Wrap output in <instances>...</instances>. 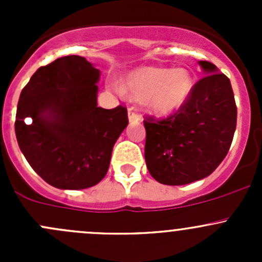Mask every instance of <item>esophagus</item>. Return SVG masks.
Segmentation results:
<instances>
[{
	"label": "esophagus",
	"mask_w": 262,
	"mask_h": 262,
	"mask_svg": "<svg viewBox=\"0 0 262 262\" xmlns=\"http://www.w3.org/2000/svg\"><path fill=\"white\" fill-rule=\"evenodd\" d=\"M128 116H129V121H138L141 120V116H139L138 113L136 112V109L134 107H129L128 109Z\"/></svg>",
	"instance_id": "34e87169"
}]
</instances>
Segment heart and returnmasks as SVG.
<instances>
[{"mask_svg":"<svg viewBox=\"0 0 262 262\" xmlns=\"http://www.w3.org/2000/svg\"><path fill=\"white\" fill-rule=\"evenodd\" d=\"M123 89L119 82L109 81V87L118 94L128 92L133 99L146 102L156 114H168L184 105L192 90V78L185 68L147 67L129 73Z\"/></svg>","mask_w":262,"mask_h":262,"instance_id":"heart-1","label":"heart"}]
</instances>
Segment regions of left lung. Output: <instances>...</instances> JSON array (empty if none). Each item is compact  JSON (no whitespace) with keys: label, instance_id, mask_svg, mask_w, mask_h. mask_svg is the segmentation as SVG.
<instances>
[{"label":"left lung","instance_id":"left-lung-1","mask_svg":"<svg viewBox=\"0 0 262 262\" xmlns=\"http://www.w3.org/2000/svg\"><path fill=\"white\" fill-rule=\"evenodd\" d=\"M199 63L207 75L192 86L178 112L163 119L144 116V158L161 184L185 185L207 178L233 141L237 106L231 81L213 63Z\"/></svg>","mask_w":262,"mask_h":262}]
</instances>
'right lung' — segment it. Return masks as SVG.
<instances>
[{
  "label": "right lung",
  "mask_w": 262,
  "mask_h": 262,
  "mask_svg": "<svg viewBox=\"0 0 262 262\" xmlns=\"http://www.w3.org/2000/svg\"><path fill=\"white\" fill-rule=\"evenodd\" d=\"M99 76L86 58L67 55L39 68L20 94L18 147L33 170L58 189H86L101 181L128 125L125 106H97Z\"/></svg>",
  "instance_id": "add662e5"
}]
</instances>
